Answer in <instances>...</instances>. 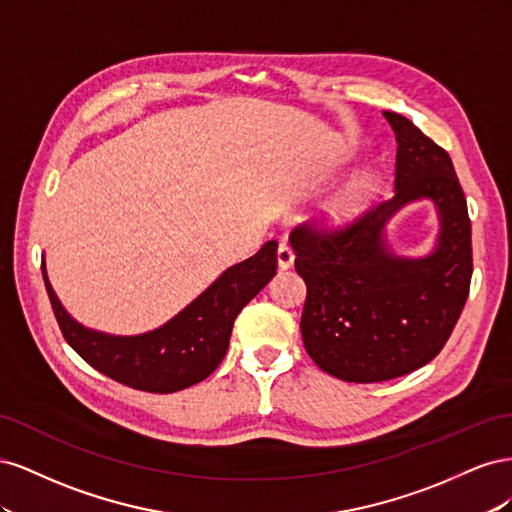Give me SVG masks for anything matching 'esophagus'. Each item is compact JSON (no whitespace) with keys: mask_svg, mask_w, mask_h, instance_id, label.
<instances>
[{"mask_svg":"<svg viewBox=\"0 0 512 512\" xmlns=\"http://www.w3.org/2000/svg\"><path fill=\"white\" fill-rule=\"evenodd\" d=\"M292 262H294L292 247L286 243H280V247H277V267H280V271H286L292 267Z\"/></svg>","mask_w":512,"mask_h":512,"instance_id":"obj_1","label":"esophagus"}]
</instances>
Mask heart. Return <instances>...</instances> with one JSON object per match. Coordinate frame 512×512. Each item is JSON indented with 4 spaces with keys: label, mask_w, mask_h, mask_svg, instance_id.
I'll return each instance as SVG.
<instances>
[{
    "label": "heart",
    "mask_w": 512,
    "mask_h": 512,
    "mask_svg": "<svg viewBox=\"0 0 512 512\" xmlns=\"http://www.w3.org/2000/svg\"><path fill=\"white\" fill-rule=\"evenodd\" d=\"M380 185L382 179L376 170H361V173H356L350 181H346L342 188L324 203L320 215L333 224L348 222L378 196Z\"/></svg>",
    "instance_id": "1"
}]
</instances>
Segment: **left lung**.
<instances>
[{
  "label": "left lung",
  "instance_id": "8db88e82",
  "mask_svg": "<svg viewBox=\"0 0 512 512\" xmlns=\"http://www.w3.org/2000/svg\"><path fill=\"white\" fill-rule=\"evenodd\" d=\"M382 115L397 141L393 196L346 230L290 235L307 286L305 350L322 371L359 384L427 365L451 337L472 280V226L451 156L404 115ZM421 199L437 209V243L425 257H401L385 226Z\"/></svg>",
  "mask_w": 512,
  "mask_h": 512
}]
</instances>
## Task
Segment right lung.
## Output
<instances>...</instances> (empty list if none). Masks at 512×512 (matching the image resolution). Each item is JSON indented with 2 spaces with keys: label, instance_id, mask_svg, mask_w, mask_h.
Returning a JSON list of instances; mask_svg holds the SVG:
<instances>
[{
  "label": "right lung",
  "instance_id": "1",
  "mask_svg": "<svg viewBox=\"0 0 512 512\" xmlns=\"http://www.w3.org/2000/svg\"><path fill=\"white\" fill-rule=\"evenodd\" d=\"M277 243L267 241L243 262L228 267L207 290L162 327L138 335L89 329L68 314L55 294L42 258V277L59 329L72 350L100 374L147 393H175L213 374L228 350L241 309L275 275Z\"/></svg>",
  "mask_w": 512,
  "mask_h": 512
}]
</instances>
